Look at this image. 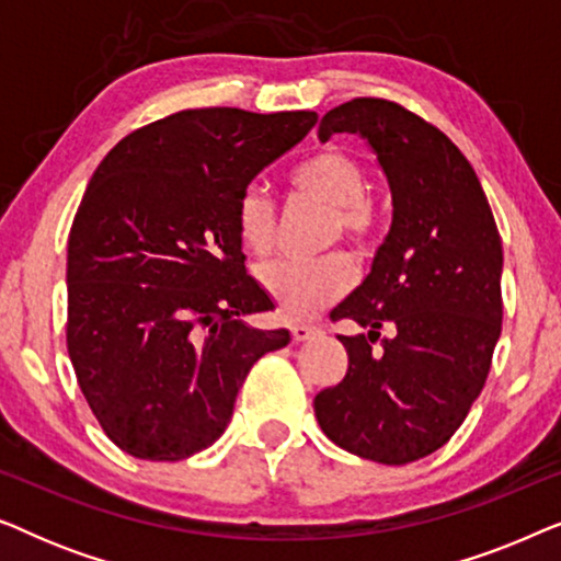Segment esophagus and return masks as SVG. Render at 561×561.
Returning <instances> with one entry per match:
<instances>
[{
  "label": "esophagus",
  "mask_w": 561,
  "mask_h": 561,
  "mask_svg": "<svg viewBox=\"0 0 561 561\" xmlns=\"http://www.w3.org/2000/svg\"><path fill=\"white\" fill-rule=\"evenodd\" d=\"M290 334H294V342H306V340H313V336H319L321 329L311 324H290Z\"/></svg>",
  "instance_id": "esophagus-1"
}]
</instances>
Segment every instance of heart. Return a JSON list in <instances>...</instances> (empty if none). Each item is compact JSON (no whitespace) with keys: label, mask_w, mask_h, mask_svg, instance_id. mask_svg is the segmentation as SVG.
Here are the masks:
<instances>
[{"label":"heart","mask_w":561,"mask_h":561,"mask_svg":"<svg viewBox=\"0 0 561 561\" xmlns=\"http://www.w3.org/2000/svg\"><path fill=\"white\" fill-rule=\"evenodd\" d=\"M290 186L298 194L313 196L332 206L329 232L347 237L350 242L365 244L375 232V206L367 196L365 165L342 148H324L311 156L290 175ZM275 204L271 194L252 183L234 204V229L242 248L252 255H267L275 242ZM352 271L342 255H324L317 260H275L260 267V283L286 317L306 313L332 304L350 288Z\"/></svg>","instance_id":"heart-1"}]
</instances>
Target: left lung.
<instances>
[{"label": "left lung", "mask_w": 561, "mask_h": 561, "mask_svg": "<svg viewBox=\"0 0 561 561\" xmlns=\"http://www.w3.org/2000/svg\"><path fill=\"white\" fill-rule=\"evenodd\" d=\"M334 133L375 152L393 225L367 278L332 311L367 332L340 334L347 375L313 411L336 447L409 465L449 442L485 386L503 319L501 234L472 165L413 112L352 99L321 117V140ZM388 323L394 336L382 341Z\"/></svg>", "instance_id": "8db88e82"}]
</instances>
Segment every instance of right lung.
<instances>
[{
  "label": "right lung",
  "instance_id": "right-lung-1",
  "mask_svg": "<svg viewBox=\"0 0 561 561\" xmlns=\"http://www.w3.org/2000/svg\"><path fill=\"white\" fill-rule=\"evenodd\" d=\"M317 112L186 110L110 150L68 234V357L122 451L179 462L211 447L250 367L290 342L244 273L234 204Z\"/></svg>",
  "mask_w": 561,
  "mask_h": 561
}]
</instances>
